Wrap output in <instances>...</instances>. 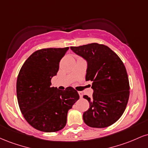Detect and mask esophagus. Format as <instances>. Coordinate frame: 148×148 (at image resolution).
<instances>
[{
	"instance_id": "obj_1",
	"label": "esophagus",
	"mask_w": 148,
	"mask_h": 148,
	"mask_svg": "<svg viewBox=\"0 0 148 148\" xmlns=\"http://www.w3.org/2000/svg\"><path fill=\"white\" fill-rule=\"evenodd\" d=\"M78 93H79V95L80 97H81V98H82V97H83V93H82V92H81V91H79V92H78Z\"/></svg>"
}]
</instances>
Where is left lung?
I'll use <instances>...</instances> for the list:
<instances>
[{
	"instance_id": "8db88e82",
	"label": "left lung",
	"mask_w": 148,
	"mask_h": 148,
	"mask_svg": "<svg viewBox=\"0 0 148 148\" xmlns=\"http://www.w3.org/2000/svg\"><path fill=\"white\" fill-rule=\"evenodd\" d=\"M73 52L87 61L86 80L92 81V97H84L90 108L83 114L90 127L104 128L123 114L130 97V83L123 61L109 47L97 43L71 47Z\"/></svg>"
}]
</instances>
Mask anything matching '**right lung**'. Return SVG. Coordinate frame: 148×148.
<instances>
[{"label": "right lung", "instance_id": "right-lung-1", "mask_svg": "<svg viewBox=\"0 0 148 148\" xmlns=\"http://www.w3.org/2000/svg\"><path fill=\"white\" fill-rule=\"evenodd\" d=\"M69 47L37 50L22 65L16 81L18 106L29 125L45 132L63 129L67 113L79 99L72 87L64 90L51 87V79L57 74L59 62Z\"/></svg>", "mask_w": 148, "mask_h": 148}]
</instances>
